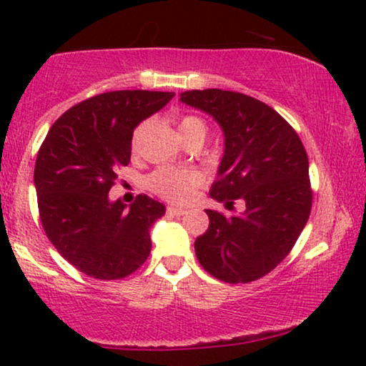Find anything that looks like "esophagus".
Here are the masks:
<instances>
[{"instance_id": "34e87169", "label": "esophagus", "mask_w": 366, "mask_h": 366, "mask_svg": "<svg viewBox=\"0 0 366 366\" xmlns=\"http://www.w3.org/2000/svg\"><path fill=\"white\" fill-rule=\"evenodd\" d=\"M167 213L169 214V217H183L184 213V209L183 208H177V207H168L167 208Z\"/></svg>"}]
</instances>
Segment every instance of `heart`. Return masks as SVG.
Listing matches in <instances>:
<instances>
[{
	"instance_id": "b5f03b06",
	"label": "heart",
	"mask_w": 366,
	"mask_h": 366,
	"mask_svg": "<svg viewBox=\"0 0 366 366\" xmlns=\"http://www.w3.org/2000/svg\"><path fill=\"white\" fill-rule=\"evenodd\" d=\"M149 127V122H143L138 124V128L134 129L133 134V149L137 152L142 142L144 132ZM179 134H182L183 142H187L189 138H199L204 142L207 137V124L202 118L198 117H183L179 119L178 124ZM203 178L202 174L194 169H178V168H159L154 172L152 177L148 178V187L153 189L154 193L159 197L169 199V202H184L194 188H198L202 184Z\"/></svg>"
}]
</instances>
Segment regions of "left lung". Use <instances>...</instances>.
Instances as JSON below:
<instances>
[{
  "instance_id": "8db88e82",
  "label": "left lung",
  "mask_w": 366,
  "mask_h": 366,
  "mask_svg": "<svg viewBox=\"0 0 366 366\" xmlns=\"http://www.w3.org/2000/svg\"><path fill=\"white\" fill-rule=\"evenodd\" d=\"M179 102L213 117L224 149L209 197L242 213L207 209L209 227L194 242L202 267L227 283L264 277L297 243L312 212L308 157L297 132L259 99L223 89H192Z\"/></svg>"
}]
</instances>
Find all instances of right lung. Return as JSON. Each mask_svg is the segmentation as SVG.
Here are the masks:
<instances>
[{"label":"right lung","instance_id":"add662e5","mask_svg":"<svg viewBox=\"0 0 366 366\" xmlns=\"http://www.w3.org/2000/svg\"><path fill=\"white\" fill-rule=\"evenodd\" d=\"M173 97L147 89L97 94L61 114L39 148L34 188L44 233L88 277L124 278L152 252L149 228L164 204L139 194L127 208L108 193L132 158L133 129Z\"/></svg>","mask_w":366,"mask_h":366}]
</instances>
